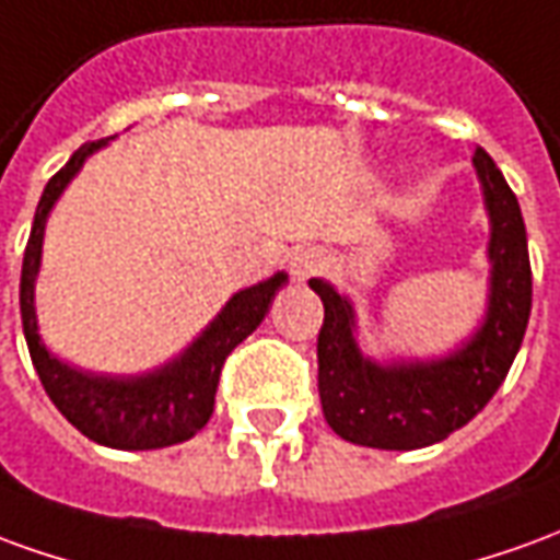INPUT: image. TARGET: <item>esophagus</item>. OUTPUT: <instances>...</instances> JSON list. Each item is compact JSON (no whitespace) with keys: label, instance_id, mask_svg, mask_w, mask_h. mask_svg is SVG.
<instances>
[{"label":"esophagus","instance_id":"obj_1","mask_svg":"<svg viewBox=\"0 0 560 560\" xmlns=\"http://www.w3.org/2000/svg\"><path fill=\"white\" fill-rule=\"evenodd\" d=\"M324 267V254L318 248H306V252H296L291 260V276L296 281H306L312 276H318Z\"/></svg>","mask_w":560,"mask_h":560}]
</instances>
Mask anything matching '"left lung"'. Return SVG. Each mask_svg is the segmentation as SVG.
<instances>
[{"mask_svg":"<svg viewBox=\"0 0 560 560\" xmlns=\"http://www.w3.org/2000/svg\"><path fill=\"white\" fill-rule=\"evenodd\" d=\"M472 170L488 214V296L479 327L443 358L366 354L358 308L324 279L308 288L324 303L318 334V394L327 424L366 448L409 452L443 443L491 400L525 339L530 318V260L518 199L494 160L476 148Z\"/></svg>","mask_w":560,"mask_h":560,"instance_id":"obj_1","label":"left lung"}]
</instances>
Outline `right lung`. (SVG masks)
Wrapping results in <instances>:
<instances>
[{
  "label": "right lung",
  "mask_w": 560,
  "mask_h": 560,
  "mask_svg": "<svg viewBox=\"0 0 560 560\" xmlns=\"http://www.w3.org/2000/svg\"><path fill=\"white\" fill-rule=\"evenodd\" d=\"M108 139L88 142L78 148L45 187L33 218V233L23 252L21 272V318L23 336L30 346V358L42 385L48 390L54 406L60 409L69 424H75L88 440L108 448H166L197 436L212 418L214 390L221 378L226 354L240 346L245 336H252L260 320L267 318L276 293L288 284V272H276L269 279L257 281L252 288H242L224 303L202 334L178 351L172 361L160 363L148 373L108 375L90 373L57 358L38 334L35 315V281L42 269V245L45 226L62 197V190L72 185L78 172L84 170L88 158H93Z\"/></svg>",
  "instance_id": "obj_1"
}]
</instances>
